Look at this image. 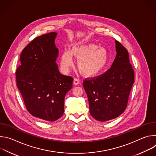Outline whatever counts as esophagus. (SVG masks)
I'll return each mask as SVG.
<instances>
[{
  "label": "esophagus",
  "instance_id": "34e87169",
  "mask_svg": "<svg viewBox=\"0 0 156 156\" xmlns=\"http://www.w3.org/2000/svg\"><path fill=\"white\" fill-rule=\"evenodd\" d=\"M73 83H74V84H75V85H78V84H80V80H79L78 78H75L74 79Z\"/></svg>",
  "mask_w": 156,
  "mask_h": 156
}]
</instances>
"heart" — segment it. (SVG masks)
I'll return each mask as SVG.
<instances>
[{
	"label": "heart",
	"instance_id": "obj_1",
	"mask_svg": "<svg viewBox=\"0 0 156 156\" xmlns=\"http://www.w3.org/2000/svg\"><path fill=\"white\" fill-rule=\"evenodd\" d=\"M73 55L78 58L77 65L81 73L86 76H93L100 72L106 65L107 52L96 44L75 46L72 51H65L61 57V66L64 70H69L73 64Z\"/></svg>",
	"mask_w": 156,
	"mask_h": 156
}]
</instances>
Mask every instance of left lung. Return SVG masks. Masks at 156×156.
<instances>
[{"instance_id":"obj_1","label":"left lung","mask_w":156,"mask_h":156,"mask_svg":"<svg viewBox=\"0 0 156 156\" xmlns=\"http://www.w3.org/2000/svg\"><path fill=\"white\" fill-rule=\"evenodd\" d=\"M117 55L111 67L104 73L83 80L90 112L101 122L120 116L126 108L135 81V73L126 49L115 41Z\"/></svg>"}]
</instances>
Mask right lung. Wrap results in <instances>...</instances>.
Masks as SVG:
<instances>
[{
	"label": "right lung",
	"instance_id": "add662e5",
	"mask_svg": "<svg viewBox=\"0 0 156 156\" xmlns=\"http://www.w3.org/2000/svg\"><path fill=\"white\" fill-rule=\"evenodd\" d=\"M57 33L35 37L22 51L16 74V86L25 107L34 117L54 122L64 112L65 96L72 87L73 78L62 75L55 60Z\"/></svg>",
	"mask_w": 156,
	"mask_h": 156
}]
</instances>
